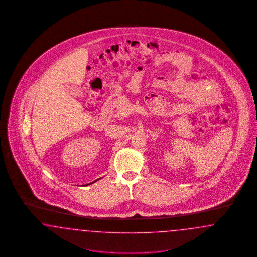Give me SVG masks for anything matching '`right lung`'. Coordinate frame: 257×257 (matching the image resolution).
I'll use <instances>...</instances> for the list:
<instances>
[{
	"label": "right lung",
	"instance_id": "1",
	"mask_svg": "<svg viewBox=\"0 0 257 257\" xmlns=\"http://www.w3.org/2000/svg\"><path fill=\"white\" fill-rule=\"evenodd\" d=\"M98 180H99V179H97V180H95V181H94V182H96V181H98ZM94 182H92V183H91V184H93V183H94ZM91 184H88V185H91ZM85 185H84V186H85Z\"/></svg>",
	"mask_w": 257,
	"mask_h": 257
}]
</instances>
